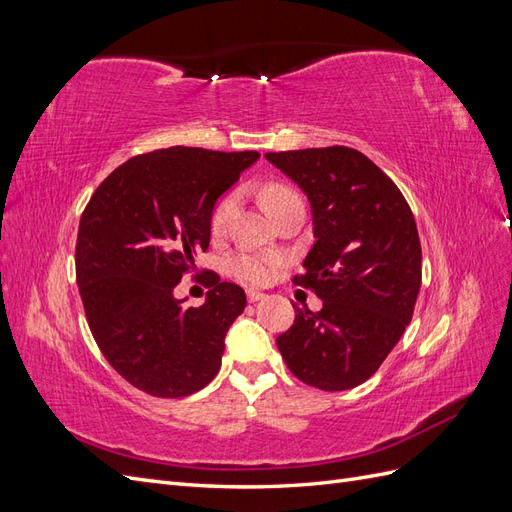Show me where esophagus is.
Listing matches in <instances>:
<instances>
[{
	"label": "esophagus",
	"instance_id": "esophagus-1",
	"mask_svg": "<svg viewBox=\"0 0 512 512\" xmlns=\"http://www.w3.org/2000/svg\"><path fill=\"white\" fill-rule=\"evenodd\" d=\"M265 297H267L265 292H258V290H254V288H247V301H250V303L262 301V299H265Z\"/></svg>",
	"mask_w": 512,
	"mask_h": 512
}]
</instances>
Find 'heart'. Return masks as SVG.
Here are the masks:
<instances>
[{
    "mask_svg": "<svg viewBox=\"0 0 512 512\" xmlns=\"http://www.w3.org/2000/svg\"><path fill=\"white\" fill-rule=\"evenodd\" d=\"M292 198H299V194L284 183H269L265 185V190H262V203H265L271 215H275L284 205H288ZM235 200H237L235 194H228L220 200L218 205H215L211 213V230L218 232L226 224L232 207H235ZM277 267H280V256L269 254V252H256V250H241L228 260L230 273L250 284H262L271 280Z\"/></svg>",
    "mask_w": 512,
    "mask_h": 512,
    "instance_id": "1",
    "label": "heart"
}]
</instances>
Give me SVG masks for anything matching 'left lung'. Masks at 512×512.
<instances>
[{
  "mask_svg": "<svg viewBox=\"0 0 512 512\" xmlns=\"http://www.w3.org/2000/svg\"><path fill=\"white\" fill-rule=\"evenodd\" d=\"M307 194L316 243L294 284L320 312L294 307L277 337L288 369L322 391L371 378L404 335L421 288V241L404 194L361 151L322 147L265 153Z\"/></svg>",
  "mask_w": 512,
  "mask_h": 512,
  "instance_id": "1",
  "label": "left lung"
}]
</instances>
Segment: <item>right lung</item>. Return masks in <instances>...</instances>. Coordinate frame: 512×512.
<instances>
[{
    "mask_svg": "<svg viewBox=\"0 0 512 512\" xmlns=\"http://www.w3.org/2000/svg\"><path fill=\"white\" fill-rule=\"evenodd\" d=\"M258 151L168 147L130 158L89 198L76 237V284L106 361L153 397H185L222 365L245 292L213 282L200 307L173 290L211 239V213Z\"/></svg>",
    "mask_w": 512,
    "mask_h": 512,
    "instance_id": "right-lung-1",
    "label": "right lung"
}]
</instances>
